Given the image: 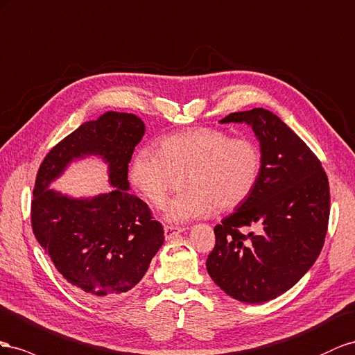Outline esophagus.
<instances>
[{"instance_id":"obj_1","label":"esophagus","mask_w":355,"mask_h":355,"mask_svg":"<svg viewBox=\"0 0 355 355\" xmlns=\"http://www.w3.org/2000/svg\"><path fill=\"white\" fill-rule=\"evenodd\" d=\"M184 227H177V226H165V238L172 239L175 238L181 232H184Z\"/></svg>"}]
</instances>
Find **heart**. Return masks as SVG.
Wrapping results in <instances>:
<instances>
[{"mask_svg":"<svg viewBox=\"0 0 355 355\" xmlns=\"http://www.w3.org/2000/svg\"><path fill=\"white\" fill-rule=\"evenodd\" d=\"M263 166L260 146L251 138H232L214 128H196L141 148L129 166V180L151 207L165 205L175 177L184 175V193L169 202L166 217L187 221L212 211H232L254 191Z\"/></svg>","mask_w":355,"mask_h":355,"instance_id":"1","label":"heart"}]
</instances>
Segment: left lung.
I'll list each match as a JSON object with an SVG mask.
<instances>
[{
	"label": "left lung",
	"mask_w": 355,
	"mask_h": 355,
	"mask_svg": "<svg viewBox=\"0 0 355 355\" xmlns=\"http://www.w3.org/2000/svg\"><path fill=\"white\" fill-rule=\"evenodd\" d=\"M229 121L251 125L263 166L251 196L214 227L207 270L229 296L263 303L295 286L320 256L330 216L329 180L313 151L272 111H238L221 123Z\"/></svg>",
	"instance_id": "obj_1"
}]
</instances>
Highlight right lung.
<instances>
[{
    "mask_svg": "<svg viewBox=\"0 0 355 355\" xmlns=\"http://www.w3.org/2000/svg\"><path fill=\"white\" fill-rule=\"evenodd\" d=\"M144 135L134 114L108 111L85 121L49 151L31 202L33 232L58 272L90 300H111L135 287L164 244V227L144 200L129 195L128 168ZM99 154L110 166V194L69 200L47 189L68 161Z\"/></svg>",
    "mask_w": 355,
    "mask_h": 355,
    "instance_id": "1",
    "label": "right lung"
}]
</instances>
